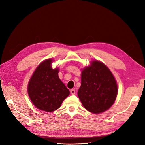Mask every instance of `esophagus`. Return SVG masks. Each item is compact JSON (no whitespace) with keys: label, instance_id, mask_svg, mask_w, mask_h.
<instances>
[{"label":"esophagus","instance_id":"34e87169","mask_svg":"<svg viewBox=\"0 0 145 145\" xmlns=\"http://www.w3.org/2000/svg\"><path fill=\"white\" fill-rule=\"evenodd\" d=\"M70 93L72 95H75V89H70Z\"/></svg>","mask_w":145,"mask_h":145}]
</instances>
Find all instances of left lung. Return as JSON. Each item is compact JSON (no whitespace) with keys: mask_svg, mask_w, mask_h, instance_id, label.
I'll use <instances>...</instances> for the list:
<instances>
[{"mask_svg":"<svg viewBox=\"0 0 145 145\" xmlns=\"http://www.w3.org/2000/svg\"><path fill=\"white\" fill-rule=\"evenodd\" d=\"M117 93L115 78L104 64L94 61L82 70L78 96L88 111L100 113L109 109L116 100Z\"/></svg>","mask_w":145,"mask_h":145,"instance_id":"1","label":"left lung"}]
</instances>
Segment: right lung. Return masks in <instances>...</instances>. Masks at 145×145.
Wrapping results in <instances>:
<instances>
[{
    "label": "right lung",
    "instance_id": "add662e5",
    "mask_svg": "<svg viewBox=\"0 0 145 145\" xmlns=\"http://www.w3.org/2000/svg\"><path fill=\"white\" fill-rule=\"evenodd\" d=\"M52 60L41 63L36 68L28 84V94L38 109L52 112L59 108L70 94L58 76V68L52 69Z\"/></svg>",
    "mask_w": 145,
    "mask_h": 145
}]
</instances>
